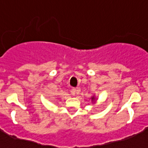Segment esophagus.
<instances>
[{
	"label": "esophagus",
	"mask_w": 148,
	"mask_h": 148,
	"mask_svg": "<svg viewBox=\"0 0 148 148\" xmlns=\"http://www.w3.org/2000/svg\"><path fill=\"white\" fill-rule=\"evenodd\" d=\"M71 93L72 95H75L76 93H77V90H76L75 88H72V89L71 90Z\"/></svg>",
	"instance_id": "1"
}]
</instances>
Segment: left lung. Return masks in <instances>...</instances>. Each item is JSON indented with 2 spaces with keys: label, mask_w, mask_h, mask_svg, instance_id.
Masks as SVG:
<instances>
[{
  "label": "left lung",
  "mask_w": 148,
  "mask_h": 148,
  "mask_svg": "<svg viewBox=\"0 0 148 148\" xmlns=\"http://www.w3.org/2000/svg\"><path fill=\"white\" fill-rule=\"evenodd\" d=\"M92 99H93V98H92Z\"/></svg>",
  "instance_id": "left-lung-1"
}]
</instances>
